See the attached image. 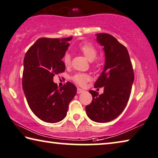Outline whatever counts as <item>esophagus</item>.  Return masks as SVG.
Segmentation results:
<instances>
[{"instance_id": "34e87169", "label": "esophagus", "mask_w": 158, "mask_h": 158, "mask_svg": "<svg viewBox=\"0 0 158 158\" xmlns=\"http://www.w3.org/2000/svg\"><path fill=\"white\" fill-rule=\"evenodd\" d=\"M84 90L83 89H80V88H77V94H81V93H82V92H84Z\"/></svg>"}]
</instances>
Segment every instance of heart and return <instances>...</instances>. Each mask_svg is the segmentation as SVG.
I'll list each match as a JSON object with an SVG mask.
<instances>
[{"mask_svg": "<svg viewBox=\"0 0 158 158\" xmlns=\"http://www.w3.org/2000/svg\"><path fill=\"white\" fill-rule=\"evenodd\" d=\"M79 50L83 53L85 57L89 62H93L97 56L98 51L95 47L91 43H84L79 46ZM62 61L66 67H69L71 64V56L66 52L63 56ZM72 81L79 86H84L89 80V76L84 73H77L72 77Z\"/></svg>", "mask_w": 158, "mask_h": 158, "instance_id": "obj_1", "label": "heart"}]
</instances>
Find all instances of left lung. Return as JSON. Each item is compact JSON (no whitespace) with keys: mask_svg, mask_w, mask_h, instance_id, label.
<instances>
[{"mask_svg":"<svg viewBox=\"0 0 158 158\" xmlns=\"http://www.w3.org/2000/svg\"><path fill=\"white\" fill-rule=\"evenodd\" d=\"M96 35V41L104 51L105 64L94 86L104 87V89L100 95L96 91H89L93 99L86 106V111L93 121L107 123L116 118L126 108L134 81V73L126 47L109 34Z\"/></svg>","mask_w":158,"mask_h":158,"instance_id":"8db88e82","label":"left lung"}]
</instances>
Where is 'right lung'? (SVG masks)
Returning a JSON list of instances; mask_svg holds the SVG:
<instances>
[{
  "instance_id": "1",
  "label": "right lung",
  "mask_w": 158,
  "mask_h": 158,
  "mask_svg": "<svg viewBox=\"0 0 158 158\" xmlns=\"http://www.w3.org/2000/svg\"><path fill=\"white\" fill-rule=\"evenodd\" d=\"M72 37L62 39L40 38L30 47L23 61V89L29 107L47 123L60 122L67 116L77 87L68 81L60 89L53 77L64 72L63 56Z\"/></svg>"
}]
</instances>
